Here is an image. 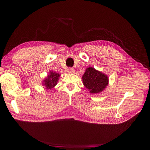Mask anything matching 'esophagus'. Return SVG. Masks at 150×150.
<instances>
[{
    "label": "esophagus",
    "mask_w": 150,
    "mask_h": 150,
    "mask_svg": "<svg viewBox=\"0 0 150 150\" xmlns=\"http://www.w3.org/2000/svg\"><path fill=\"white\" fill-rule=\"evenodd\" d=\"M74 71H75V70H74V68L69 67V68H68V69H67V72H70V73H73V72H74Z\"/></svg>",
    "instance_id": "34e87169"
}]
</instances>
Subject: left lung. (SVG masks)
<instances>
[{"label":"left lung","instance_id":"8db88e82","mask_svg":"<svg viewBox=\"0 0 150 150\" xmlns=\"http://www.w3.org/2000/svg\"><path fill=\"white\" fill-rule=\"evenodd\" d=\"M83 81L90 93H98L103 91L108 85V78L101 72L89 67L87 68L83 76Z\"/></svg>","mask_w":150,"mask_h":150}]
</instances>
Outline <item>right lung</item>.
<instances>
[{
  "instance_id": "obj_1",
  "label": "right lung",
  "mask_w": 150,
  "mask_h": 150,
  "mask_svg": "<svg viewBox=\"0 0 150 150\" xmlns=\"http://www.w3.org/2000/svg\"><path fill=\"white\" fill-rule=\"evenodd\" d=\"M59 74L54 72H50V74L48 75L47 78L44 81V85L47 89H52L55 86L57 83Z\"/></svg>"
}]
</instances>
